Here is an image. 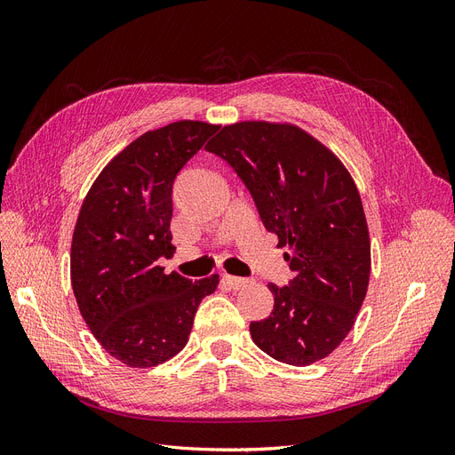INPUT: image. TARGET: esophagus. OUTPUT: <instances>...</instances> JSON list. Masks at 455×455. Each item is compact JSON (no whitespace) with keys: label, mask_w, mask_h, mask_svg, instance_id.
I'll use <instances>...</instances> for the list:
<instances>
[{"label":"esophagus","mask_w":455,"mask_h":455,"mask_svg":"<svg viewBox=\"0 0 455 455\" xmlns=\"http://www.w3.org/2000/svg\"><path fill=\"white\" fill-rule=\"evenodd\" d=\"M222 281H224L228 286H231L233 291H239V288H244L246 284L251 283L249 279H244V277H235V275H224Z\"/></svg>","instance_id":"34e87169"}]
</instances>
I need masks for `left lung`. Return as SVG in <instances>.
I'll return each mask as SVG.
<instances>
[{
  "label": "left lung",
  "instance_id": "left-lung-1",
  "mask_svg": "<svg viewBox=\"0 0 455 455\" xmlns=\"http://www.w3.org/2000/svg\"><path fill=\"white\" fill-rule=\"evenodd\" d=\"M206 151L237 172L294 271L286 286L267 284L273 311L251 323L254 343L292 366L324 359L353 328L370 279L368 228L351 174L294 125L235 123Z\"/></svg>",
  "mask_w": 455,
  "mask_h": 455
}]
</instances>
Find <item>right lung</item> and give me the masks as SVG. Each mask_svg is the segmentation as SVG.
<instances>
[{
    "mask_svg": "<svg viewBox=\"0 0 455 455\" xmlns=\"http://www.w3.org/2000/svg\"><path fill=\"white\" fill-rule=\"evenodd\" d=\"M176 121L136 139L108 163L81 204L70 273L77 306L100 346L132 368L157 366L180 353L218 275L189 281L164 273L176 174L218 131Z\"/></svg>",
    "mask_w": 455,
    "mask_h": 455,
    "instance_id": "right-lung-1",
    "label": "right lung"
}]
</instances>
